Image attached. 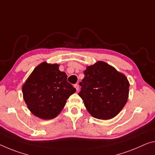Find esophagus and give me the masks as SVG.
I'll list each match as a JSON object with an SVG mask.
<instances>
[{
    "label": "esophagus",
    "instance_id": "34e87169",
    "mask_svg": "<svg viewBox=\"0 0 155 155\" xmlns=\"http://www.w3.org/2000/svg\"><path fill=\"white\" fill-rule=\"evenodd\" d=\"M74 87L76 88V90H77V91L78 90V84H75L74 85Z\"/></svg>",
    "mask_w": 155,
    "mask_h": 155
}]
</instances>
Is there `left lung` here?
Wrapping results in <instances>:
<instances>
[{"label":"left lung","mask_w":155,"mask_h":155,"mask_svg":"<svg viewBox=\"0 0 155 155\" xmlns=\"http://www.w3.org/2000/svg\"><path fill=\"white\" fill-rule=\"evenodd\" d=\"M83 73L78 95L87 111L99 119L117 116L128 98L130 84L126 76L103 61L88 66Z\"/></svg>","instance_id":"1"}]
</instances>
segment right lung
<instances>
[{"mask_svg": "<svg viewBox=\"0 0 155 155\" xmlns=\"http://www.w3.org/2000/svg\"><path fill=\"white\" fill-rule=\"evenodd\" d=\"M57 64L45 62L34 69L25 83V102L33 114L43 119H51L59 114L66 101L76 92L67 81L68 76L58 70Z\"/></svg>", "mask_w": 155, "mask_h": 155, "instance_id": "obj_1", "label": "right lung"}]
</instances>
